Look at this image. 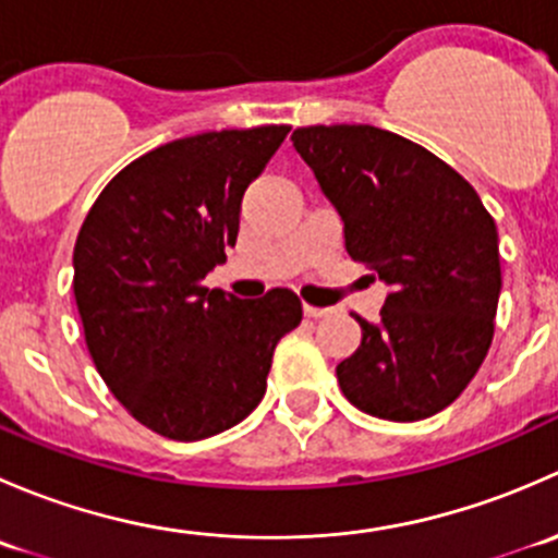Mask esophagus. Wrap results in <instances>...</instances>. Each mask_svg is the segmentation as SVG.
<instances>
[{
	"instance_id": "esophagus-1",
	"label": "esophagus",
	"mask_w": 558,
	"mask_h": 558,
	"mask_svg": "<svg viewBox=\"0 0 558 558\" xmlns=\"http://www.w3.org/2000/svg\"><path fill=\"white\" fill-rule=\"evenodd\" d=\"M302 311H305L307 318H326V315L331 313L329 307H313V305H305V307H302Z\"/></svg>"
}]
</instances>
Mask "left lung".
I'll return each instance as SVG.
<instances>
[{"label": "left lung", "mask_w": 558, "mask_h": 558, "mask_svg": "<svg viewBox=\"0 0 558 558\" xmlns=\"http://www.w3.org/2000/svg\"><path fill=\"white\" fill-rule=\"evenodd\" d=\"M291 140L340 216L348 256L388 286L375 324L356 315L362 345L337 364L342 393L375 418L440 413L492 345L497 223L453 167L386 129L305 126Z\"/></svg>", "instance_id": "8db88e82"}]
</instances>
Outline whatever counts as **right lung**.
Segmentation results:
<instances>
[{
	"label": "right lung",
	"instance_id": "1",
	"mask_svg": "<svg viewBox=\"0 0 558 558\" xmlns=\"http://www.w3.org/2000/svg\"><path fill=\"white\" fill-rule=\"evenodd\" d=\"M289 126L172 140L123 167L83 221L75 302L97 373L143 426L194 442L232 429L267 391L294 291L238 300L202 280L227 262L247 185Z\"/></svg>",
	"mask_w": 558,
	"mask_h": 558
}]
</instances>
